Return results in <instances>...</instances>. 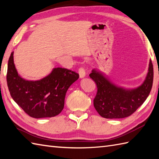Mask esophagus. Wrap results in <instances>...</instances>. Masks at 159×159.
<instances>
[{
  "instance_id": "1",
  "label": "esophagus",
  "mask_w": 159,
  "mask_h": 159,
  "mask_svg": "<svg viewBox=\"0 0 159 159\" xmlns=\"http://www.w3.org/2000/svg\"><path fill=\"white\" fill-rule=\"evenodd\" d=\"M79 76L80 78H83L85 76V70L84 69L83 67H80L79 69Z\"/></svg>"
}]
</instances>
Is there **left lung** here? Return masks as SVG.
<instances>
[{"instance_id":"1","label":"left lung","mask_w":159,"mask_h":159,"mask_svg":"<svg viewBox=\"0 0 159 159\" xmlns=\"http://www.w3.org/2000/svg\"><path fill=\"white\" fill-rule=\"evenodd\" d=\"M89 76L97 86L93 105L100 116L107 119L124 118L135 112L149 96L153 83V65L150 60L146 80L134 89L116 87L96 70H92Z\"/></svg>"}]
</instances>
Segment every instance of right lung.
Listing matches in <instances>:
<instances>
[{
  "label": "right lung",
  "instance_id": "right-lung-1",
  "mask_svg": "<svg viewBox=\"0 0 159 159\" xmlns=\"http://www.w3.org/2000/svg\"><path fill=\"white\" fill-rule=\"evenodd\" d=\"M79 74L66 68L57 67L48 76L36 81L22 79L13 63V52L9 59L7 82L13 100L29 116L55 117L61 112L70 86Z\"/></svg>",
  "mask_w": 159,
  "mask_h": 159
}]
</instances>
